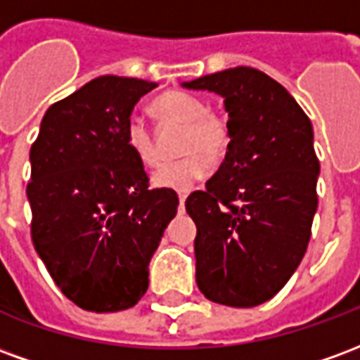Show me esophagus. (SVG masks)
Masks as SVG:
<instances>
[{"label": "esophagus", "mask_w": 360, "mask_h": 360, "mask_svg": "<svg viewBox=\"0 0 360 360\" xmlns=\"http://www.w3.org/2000/svg\"><path fill=\"white\" fill-rule=\"evenodd\" d=\"M185 200H187V193H179V208H181V212L185 210Z\"/></svg>", "instance_id": "1"}]
</instances>
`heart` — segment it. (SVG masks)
Returning <instances> with one entry per match:
<instances>
[{
  "instance_id": "1",
  "label": "heart",
  "mask_w": 360,
  "mask_h": 360,
  "mask_svg": "<svg viewBox=\"0 0 360 360\" xmlns=\"http://www.w3.org/2000/svg\"><path fill=\"white\" fill-rule=\"evenodd\" d=\"M152 111L164 123L183 125L179 141V152L183 156L160 165L152 175V181L160 188L185 193L193 188L195 183L210 175V160L216 162L226 156L231 142L229 125L221 115L210 111L202 98L179 90L158 96L152 102ZM125 142L129 152L142 165L152 167L158 164L160 152L156 141L141 117H129Z\"/></svg>"
}]
</instances>
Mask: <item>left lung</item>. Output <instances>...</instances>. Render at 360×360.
<instances>
[{
	"mask_svg": "<svg viewBox=\"0 0 360 360\" xmlns=\"http://www.w3.org/2000/svg\"><path fill=\"white\" fill-rule=\"evenodd\" d=\"M224 98L231 142L204 191L185 202L196 224V285L210 301H270L301 264L318 208L312 125L279 82L235 67L183 82Z\"/></svg>",
	"mask_w": 360,
	"mask_h": 360,
	"instance_id": "1",
	"label": "left lung"
}]
</instances>
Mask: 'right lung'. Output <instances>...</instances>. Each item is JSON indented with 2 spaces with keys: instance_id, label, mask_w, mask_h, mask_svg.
Segmentation results:
<instances>
[{
  "instance_id": "add662e5",
  "label": "right lung",
  "mask_w": 360,
  "mask_h": 360,
  "mask_svg": "<svg viewBox=\"0 0 360 360\" xmlns=\"http://www.w3.org/2000/svg\"><path fill=\"white\" fill-rule=\"evenodd\" d=\"M156 82L103 75L51 103L30 148V235L51 279L92 312L134 307L179 198L150 188L125 125Z\"/></svg>"
}]
</instances>
